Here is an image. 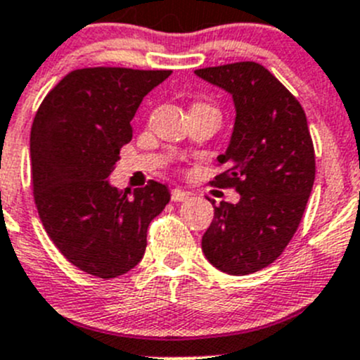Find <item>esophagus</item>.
Returning a JSON list of instances; mask_svg holds the SVG:
<instances>
[{
	"label": "esophagus",
	"mask_w": 360,
	"mask_h": 360,
	"mask_svg": "<svg viewBox=\"0 0 360 360\" xmlns=\"http://www.w3.org/2000/svg\"><path fill=\"white\" fill-rule=\"evenodd\" d=\"M170 199H172L174 202H183V200L190 199V191H184V190H179V188H174V190L170 191Z\"/></svg>",
	"instance_id": "34e87169"
}]
</instances>
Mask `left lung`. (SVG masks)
I'll use <instances>...</instances> for the list:
<instances>
[{"mask_svg": "<svg viewBox=\"0 0 360 360\" xmlns=\"http://www.w3.org/2000/svg\"><path fill=\"white\" fill-rule=\"evenodd\" d=\"M195 74L234 99L233 136L226 154L218 156L226 170L211 184L240 193V202L214 206L202 252L226 274H254L284 252L307 206L316 176L307 117L297 97L261 63H227Z\"/></svg>", "mask_w": 360, "mask_h": 360, "instance_id": "left-lung-1", "label": "left lung"}]
</instances>
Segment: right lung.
I'll use <instances>...</instances> for the list:
<instances>
[{"label": "right lung", "instance_id": "add662e5", "mask_svg": "<svg viewBox=\"0 0 360 360\" xmlns=\"http://www.w3.org/2000/svg\"><path fill=\"white\" fill-rule=\"evenodd\" d=\"M172 70L86 67L48 92L30 133L33 199L44 229L69 263L115 278L143 257L147 229L169 204L167 186H110L131 119L143 97Z\"/></svg>", "mask_w": 360, "mask_h": 360}]
</instances>
